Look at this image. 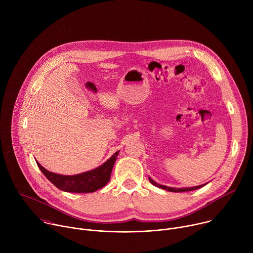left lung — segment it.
Returning a JSON list of instances; mask_svg holds the SVG:
<instances>
[{
	"instance_id": "8db88e82",
	"label": "left lung",
	"mask_w": 253,
	"mask_h": 253,
	"mask_svg": "<svg viewBox=\"0 0 253 253\" xmlns=\"http://www.w3.org/2000/svg\"><path fill=\"white\" fill-rule=\"evenodd\" d=\"M149 181L154 185V186H157L159 188H162L164 190H167V191H170V192H185V191H192V190H195V189H198V188H201L202 186H204L205 184H202V185H199V186H194V187H186V188H172V187H168V186H164V185H160L158 183H156L155 181H153V180L149 177Z\"/></svg>"
}]
</instances>
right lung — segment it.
I'll use <instances>...</instances> for the list:
<instances>
[{
    "mask_svg": "<svg viewBox=\"0 0 253 253\" xmlns=\"http://www.w3.org/2000/svg\"><path fill=\"white\" fill-rule=\"evenodd\" d=\"M118 154L119 151L114 153L101 166L77 175H61L53 173L45 169L39 162H36L49 181H51L57 188L65 192L89 193L104 187L109 182L111 172Z\"/></svg>",
    "mask_w": 253,
    "mask_h": 253,
    "instance_id": "add662e5",
    "label": "right lung"
}]
</instances>
